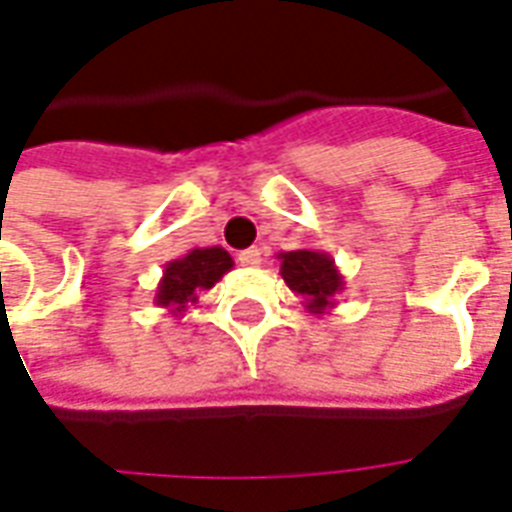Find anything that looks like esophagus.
I'll return each instance as SVG.
<instances>
[{
	"label": "esophagus",
	"mask_w": 512,
	"mask_h": 512,
	"mask_svg": "<svg viewBox=\"0 0 512 512\" xmlns=\"http://www.w3.org/2000/svg\"><path fill=\"white\" fill-rule=\"evenodd\" d=\"M260 260H263V257H260V249H257V246H249V249H244V252L238 255V263L249 268L260 266Z\"/></svg>",
	"instance_id": "1"
}]
</instances>
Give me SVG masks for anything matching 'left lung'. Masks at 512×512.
Segmentation results:
<instances>
[{"instance_id": "1", "label": "left lung", "mask_w": 512, "mask_h": 512, "mask_svg": "<svg viewBox=\"0 0 512 512\" xmlns=\"http://www.w3.org/2000/svg\"><path fill=\"white\" fill-rule=\"evenodd\" d=\"M279 274L312 315H326L337 307V296L343 293L345 277L334 263V257L321 249H293L279 252Z\"/></svg>"}]
</instances>
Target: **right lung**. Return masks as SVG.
Listing matches in <instances>:
<instances>
[{
  "mask_svg": "<svg viewBox=\"0 0 512 512\" xmlns=\"http://www.w3.org/2000/svg\"><path fill=\"white\" fill-rule=\"evenodd\" d=\"M233 268V257L222 246H194L183 257H175L164 266L158 279L153 304L164 307L169 315H186L200 301V293L211 290Z\"/></svg>",
  "mask_w": 512,
  "mask_h": 512,
  "instance_id": "obj_1",
  "label": "right lung"
}]
</instances>
